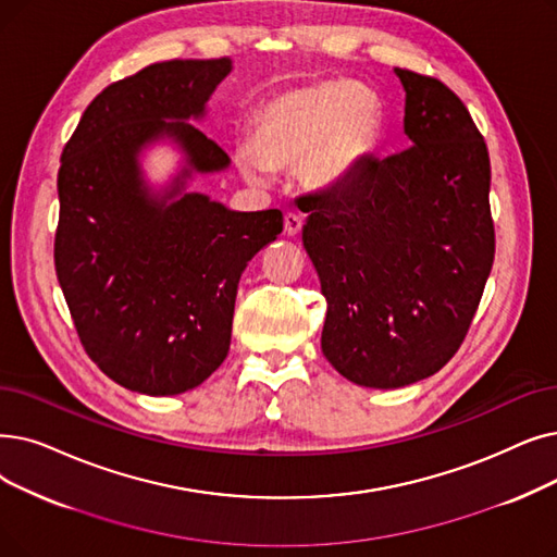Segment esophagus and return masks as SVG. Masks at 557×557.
I'll list each match as a JSON object with an SVG mask.
<instances>
[{"instance_id": "esophagus-1", "label": "esophagus", "mask_w": 557, "mask_h": 557, "mask_svg": "<svg viewBox=\"0 0 557 557\" xmlns=\"http://www.w3.org/2000/svg\"><path fill=\"white\" fill-rule=\"evenodd\" d=\"M300 230H302V219H300V215L286 213V215H284V232H286L288 236H298Z\"/></svg>"}]
</instances>
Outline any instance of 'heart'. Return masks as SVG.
<instances>
[{
	"mask_svg": "<svg viewBox=\"0 0 557 557\" xmlns=\"http://www.w3.org/2000/svg\"><path fill=\"white\" fill-rule=\"evenodd\" d=\"M382 125V102L367 86L338 79L298 86L259 107L250 145H238L236 163L257 184L300 165L309 188L336 190L364 168Z\"/></svg>",
	"mask_w": 557,
	"mask_h": 557,
	"instance_id": "b5f03b06",
	"label": "heart"
}]
</instances>
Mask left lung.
I'll return each mask as SVG.
<instances>
[{
  "label": "left lung",
  "mask_w": 557,
  "mask_h": 557,
  "mask_svg": "<svg viewBox=\"0 0 557 557\" xmlns=\"http://www.w3.org/2000/svg\"><path fill=\"white\" fill-rule=\"evenodd\" d=\"M405 136L346 186L298 198L302 246L327 300L321 348L346 380L398 389L462 346L494 263L490 152L440 79L394 67Z\"/></svg>",
  "instance_id": "left-lung-1"
}]
</instances>
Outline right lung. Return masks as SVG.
Instances as JSON below:
<instances>
[{"mask_svg":"<svg viewBox=\"0 0 557 557\" xmlns=\"http://www.w3.org/2000/svg\"><path fill=\"white\" fill-rule=\"evenodd\" d=\"M232 59H175L107 86L84 111L59 168L57 277L88 357L113 382L148 396L196 389L230 350L240 273L282 232V211H232L193 175L230 157L193 127ZM159 139L185 154L157 191L139 154Z\"/></svg>","mask_w":557,"mask_h":557,"instance_id":"obj_1","label":"right lung"}]
</instances>
